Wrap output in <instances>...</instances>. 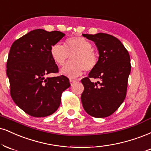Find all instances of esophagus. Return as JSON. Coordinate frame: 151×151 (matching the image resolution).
Returning a JSON list of instances; mask_svg holds the SVG:
<instances>
[{
  "label": "esophagus",
  "mask_w": 151,
  "mask_h": 151,
  "mask_svg": "<svg viewBox=\"0 0 151 151\" xmlns=\"http://www.w3.org/2000/svg\"><path fill=\"white\" fill-rule=\"evenodd\" d=\"M76 81H77V80H74V79H70V82L71 86H72V85H73L74 83V82H76Z\"/></svg>",
  "instance_id": "1"
}]
</instances>
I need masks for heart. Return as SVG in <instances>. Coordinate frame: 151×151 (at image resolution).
Masks as SVG:
<instances>
[{
    "instance_id": "heart-1",
    "label": "heart",
    "mask_w": 151,
    "mask_h": 151,
    "mask_svg": "<svg viewBox=\"0 0 151 151\" xmlns=\"http://www.w3.org/2000/svg\"><path fill=\"white\" fill-rule=\"evenodd\" d=\"M50 55L58 65H63L69 58L72 60L61 69V73L70 78L82 74L83 70H93L98 63V57L90 41L83 37L69 38L64 46L56 43L50 50Z\"/></svg>"
}]
</instances>
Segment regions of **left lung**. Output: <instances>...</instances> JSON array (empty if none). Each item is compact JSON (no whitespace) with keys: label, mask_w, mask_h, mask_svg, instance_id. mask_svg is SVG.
<instances>
[{"label":"left lung","mask_w":151,"mask_h":151,"mask_svg":"<svg viewBox=\"0 0 151 151\" xmlns=\"http://www.w3.org/2000/svg\"><path fill=\"white\" fill-rule=\"evenodd\" d=\"M95 43L99 57L97 65L81 79L84 89L81 99L83 108L94 117H106L114 113L125 99L131 72L130 56L124 45L108 34H82ZM90 78H99L92 83Z\"/></svg>","instance_id":"obj_1"}]
</instances>
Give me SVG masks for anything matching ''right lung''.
<instances>
[{
    "label": "right lung",
    "instance_id": "1",
    "mask_svg": "<svg viewBox=\"0 0 151 151\" xmlns=\"http://www.w3.org/2000/svg\"><path fill=\"white\" fill-rule=\"evenodd\" d=\"M65 35L38 29L16 40L10 48L6 70L10 95L15 104L32 117L54 113L60 105L62 93L70 86L64 75L46 77L58 72L50 50Z\"/></svg>",
    "mask_w": 151,
    "mask_h": 151
}]
</instances>
